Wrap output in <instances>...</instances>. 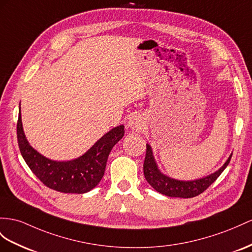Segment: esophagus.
I'll return each instance as SVG.
<instances>
[{
    "mask_svg": "<svg viewBox=\"0 0 252 252\" xmlns=\"http://www.w3.org/2000/svg\"><path fill=\"white\" fill-rule=\"evenodd\" d=\"M127 126L133 131L141 130V128H143V126H144V120L139 115H132L131 117L128 118Z\"/></svg>",
    "mask_w": 252,
    "mask_h": 252,
    "instance_id": "1",
    "label": "esophagus"
}]
</instances>
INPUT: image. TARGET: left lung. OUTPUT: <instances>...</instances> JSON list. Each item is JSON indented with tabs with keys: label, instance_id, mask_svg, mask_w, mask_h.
Masks as SVG:
<instances>
[{
	"label": "left lung",
	"instance_id": "obj_1",
	"mask_svg": "<svg viewBox=\"0 0 252 252\" xmlns=\"http://www.w3.org/2000/svg\"><path fill=\"white\" fill-rule=\"evenodd\" d=\"M231 158L232 154L227 159V162L222 165V167L208 177L192 180V181H180V180L167 177L159 171L153 157L152 148L150 145L147 144L146 158L144 162V175L147 182L157 191L163 193L165 196L176 198H192L200 195L212 183L216 181V179L221 175L225 167L229 165Z\"/></svg>",
	"mask_w": 252,
	"mask_h": 252
}]
</instances>
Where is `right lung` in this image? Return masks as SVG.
I'll use <instances>...</instances> for the list:
<instances>
[{"label": "right lung", "mask_w": 252, "mask_h": 252, "mask_svg": "<svg viewBox=\"0 0 252 252\" xmlns=\"http://www.w3.org/2000/svg\"><path fill=\"white\" fill-rule=\"evenodd\" d=\"M124 135L125 126H116L103 135L82 157L57 162L41 156L29 144L20 113L17 124L18 145L25 163L49 189L64 193H85L94 189L104 176L109 152Z\"/></svg>", "instance_id": "obj_1"}]
</instances>
